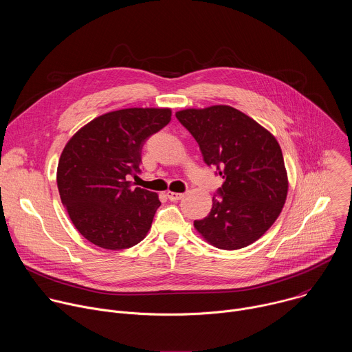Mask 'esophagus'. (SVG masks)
Wrapping results in <instances>:
<instances>
[{
	"instance_id": "obj_1",
	"label": "esophagus",
	"mask_w": 352,
	"mask_h": 352,
	"mask_svg": "<svg viewBox=\"0 0 352 352\" xmlns=\"http://www.w3.org/2000/svg\"><path fill=\"white\" fill-rule=\"evenodd\" d=\"M184 196V193H181V192H167V197L171 200V202H175V200H179L181 197Z\"/></svg>"
}]
</instances>
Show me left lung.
<instances>
[{
    "instance_id": "obj_1",
    "label": "left lung",
    "mask_w": 352,
    "mask_h": 352,
    "mask_svg": "<svg viewBox=\"0 0 352 352\" xmlns=\"http://www.w3.org/2000/svg\"><path fill=\"white\" fill-rule=\"evenodd\" d=\"M178 121L224 179L210 213L193 227L210 245L235 250L258 241L280 216L288 175L274 135L231 106L185 109Z\"/></svg>"
}]
</instances>
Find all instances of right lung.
<instances>
[{
    "label": "right lung",
    "instance_id": "right-lung-1",
    "mask_svg": "<svg viewBox=\"0 0 352 352\" xmlns=\"http://www.w3.org/2000/svg\"><path fill=\"white\" fill-rule=\"evenodd\" d=\"M171 109L133 107L98 116L65 144L57 185L75 228L89 242L110 250L139 243L162 205L159 195L133 188L144 140L164 128Z\"/></svg>",
    "mask_w": 352,
    "mask_h": 352
}]
</instances>
